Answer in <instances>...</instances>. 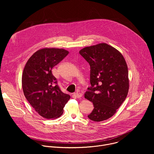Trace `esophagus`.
Listing matches in <instances>:
<instances>
[{
  "label": "esophagus",
  "instance_id": "esophagus-1",
  "mask_svg": "<svg viewBox=\"0 0 154 154\" xmlns=\"http://www.w3.org/2000/svg\"><path fill=\"white\" fill-rule=\"evenodd\" d=\"M74 96L77 97V98H80L83 96V94L82 93H74Z\"/></svg>",
  "mask_w": 154,
  "mask_h": 154
}]
</instances>
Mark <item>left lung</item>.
Returning <instances> with one entry per match:
<instances>
[{
    "mask_svg": "<svg viewBox=\"0 0 154 154\" xmlns=\"http://www.w3.org/2000/svg\"><path fill=\"white\" fill-rule=\"evenodd\" d=\"M90 65V83L85 97L94 109L88 116L96 122L113 116L125 100L129 88L127 65L122 55L106 43L86 47L79 52Z\"/></svg>",
    "mask_w": 154,
    "mask_h": 154,
    "instance_id": "1",
    "label": "left lung"
}]
</instances>
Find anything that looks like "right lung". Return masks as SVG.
<instances>
[{
  "instance_id": "add662e5",
  "label": "right lung",
  "mask_w": 154,
  "mask_h": 154,
  "mask_svg": "<svg viewBox=\"0 0 154 154\" xmlns=\"http://www.w3.org/2000/svg\"><path fill=\"white\" fill-rule=\"evenodd\" d=\"M63 49L45 48L27 61L22 77L24 96L35 110L46 119L60 117L70 96L63 93L52 69L68 55Z\"/></svg>"
}]
</instances>
